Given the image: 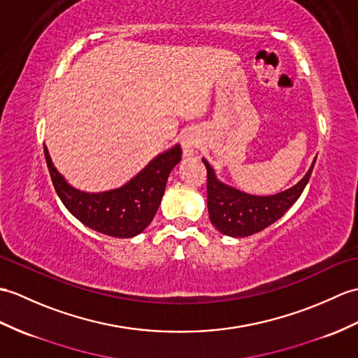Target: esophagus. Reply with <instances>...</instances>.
Listing matches in <instances>:
<instances>
[{"mask_svg":"<svg viewBox=\"0 0 358 358\" xmlns=\"http://www.w3.org/2000/svg\"><path fill=\"white\" fill-rule=\"evenodd\" d=\"M181 146H182V154H185L186 157H194L195 154H196V143L194 140H190V138H186V140H182V143H181Z\"/></svg>","mask_w":358,"mask_h":358,"instance_id":"obj_1","label":"esophagus"}]
</instances>
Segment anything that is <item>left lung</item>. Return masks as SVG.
<instances>
[{"label":"left lung","instance_id":"8db88e82","mask_svg":"<svg viewBox=\"0 0 358 358\" xmlns=\"http://www.w3.org/2000/svg\"><path fill=\"white\" fill-rule=\"evenodd\" d=\"M207 169V209L210 222L222 235L231 238L250 236L276 222L302 195L308 185L311 168L303 178L284 192L268 196L250 195L222 182L215 176L209 162L203 159Z\"/></svg>","mask_w":358,"mask_h":358}]
</instances>
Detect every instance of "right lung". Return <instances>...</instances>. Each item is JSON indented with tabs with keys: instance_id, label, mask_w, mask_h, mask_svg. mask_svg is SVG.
Returning <instances> with one entry per match:
<instances>
[{
	"instance_id": "add662e5",
	"label": "right lung",
	"mask_w": 358,
	"mask_h": 358,
	"mask_svg": "<svg viewBox=\"0 0 358 358\" xmlns=\"http://www.w3.org/2000/svg\"><path fill=\"white\" fill-rule=\"evenodd\" d=\"M45 162L53 186L69 212L87 227L113 238H132L154 220L171 171L181 160L180 145L159 154L136 177L117 189L90 194L70 186L50 159Z\"/></svg>"
}]
</instances>
